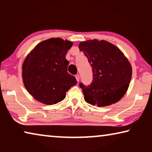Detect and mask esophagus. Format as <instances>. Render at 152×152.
Here are the masks:
<instances>
[{"label":"esophagus","instance_id":"1","mask_svg":"<svg viewBox=\"0 0 152 152\" xmlns=\"http://www.w3.org/2000/svg\"><path fill=\"white\" fill-rule=\"evenodd\" d=\"M75 77H76V78L77 82H79V80H80V76H79L78 74H76V75L75 76Z\"/></svg>","mask_w":152,"mask_h":152}]
</instances>
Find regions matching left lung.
Wrapping results in <instances>:
<instances>
[{"label":"left lung","mask_w":152,"mask_h":152,"mask_svg":"<svg viewBox=\"0 0 152 152\" xmlns=\"http://www.w3.org/2000/svg\"><path fill=\"white\" fill-rule=\"evenodd\" d=\"M79 48L88 58L93 73L91 85L80 84L85 101L99 107L116 103L126 93L132 79L128 59L117 46L105 40L82 42Z\"/></svg>","instance_id":"1"}]
</instances>
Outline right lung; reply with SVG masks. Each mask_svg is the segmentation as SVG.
I'll return each instance as SVG.
<instances>
[{"label":"right lung","instance_id":"1","mask_svg":"<svg viewBox=\"0 0 152 152\" xmlns=\"http://www.w3.org/2000/svg\"><path fill=\"white\" fill-rule=\"evenodd\" d=\"M73 45L61 38H50L35 46L22 66L23 82L28 92L45 104L58 103L66 92L76 85V79L69 74L67 51Z\"/></svg>","mask_w":152,"mask_h":152}]
</instances>
